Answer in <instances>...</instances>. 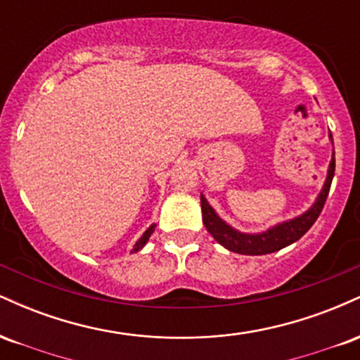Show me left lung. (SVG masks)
Here are the masks:
<instances>
[{
    "instance_id": "obj_1",
    "label": "left lung",
    "mask_w": 360,
    "mask_h": 360,
    "mask_svg": "<svg viewBox=\"0 0 360 360\" xmlns=\"http://www.w3.org/2000/svg\"><path fill=\"white\" fill-rule=\"evenodd\" d=\"M332 140V134H330ZM333 174H335V152L332 154V160L328 166V174H326L325 184L318 194L316 201L313 203L308 212H304L300 217L292 218V220L278 223V225L271 226L269 230L262 233H243L230 226L229 223L223 221L218 217L217 212L210 206L206 198L201 194V212H203V223L213 238L225 249L237 252L243 255H264L278 252L284 247L291 245L296 240H300L304 233L311 229L313 223L320 217L321 210H323L326 196H328L330 186H332Z\"/></svg>"
}]
</instances>
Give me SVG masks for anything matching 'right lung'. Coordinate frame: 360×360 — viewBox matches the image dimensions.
<instances>
[{
  "label": "right lung",
  "mask_w": 360,
  "mask_h": 360,
  "mask_svg": "<svg viewBox=\"0 0 360 360\" xmlns=\"http://www.w3.org/2000/svg\"><path fill=\"white\" fill-rule=\"evenodd\" d=\"M154 230H155V225H150V226H148V229L146 230V233H143L142 237H140L139 240H137V243H135L134 249H131V252H139L140 249H142V247L146 245V243H147L148 238H150V235L154 233Z\"/></svg>",
  "instance_id": "obj_1"
}]
</instances>
